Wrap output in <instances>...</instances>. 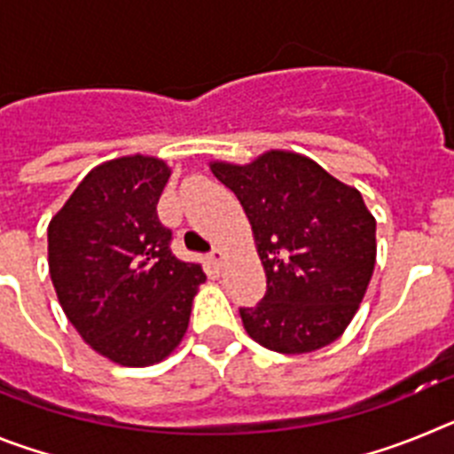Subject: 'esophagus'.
<instances>
[{
	"mask_svg": "<svg viewBox=\"0 0 454 454\" xmlns=\"http://www.w3.org/2000/svg\"><path fill=\"white\" fill-rule=\"evenodd\" d=\"M208 262H211V266L214 268H223V263H224V252L220 250V247H214V252H211V254H208Z\"/></svg>",
	"mask_w": 454,
	"mask_h": 454,
	"instance_id": "34e87169",
	"label": "esophagus"
}]
</instances>
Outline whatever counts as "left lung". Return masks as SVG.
<instances>
[{
    "mask_svg": "<svg viewBox=\"0 0 454 454\" xmlns=\"http://www.w3.org/2000/svg\"><path fill=\"white\" fill-rule=\"evenodd\" d=\"M208 168L239 198L266 272L262 302L240 309L250 339L282 355L334 343L375 270L377 223L362 192L288 150Z\"/></svg>",
    "mask_w": 454,
    "mask_h": 454,
    "instance_id": "obj_1",
    "label": "left lung"
}]
</instances>
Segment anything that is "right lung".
I'll return each mask as SVG.
<instances>
[{"label":"right lung","mask_w":454,"mask_h":454,"mask_svg":"<svg viewBox=\"0 0 454 454\" xmlns=\"http://www.w3.org/2000/svg\"><path fill=\"white\" fill-rule=\"evenodd\" d=\"M172 170L163 159L127 154L92 168L47 227L51 284L67 320L98 355L129 368L177 350L200 263L170 252L156 204Z\"/></svg>","instance_id":"right-lung-1"}]
</instances>
